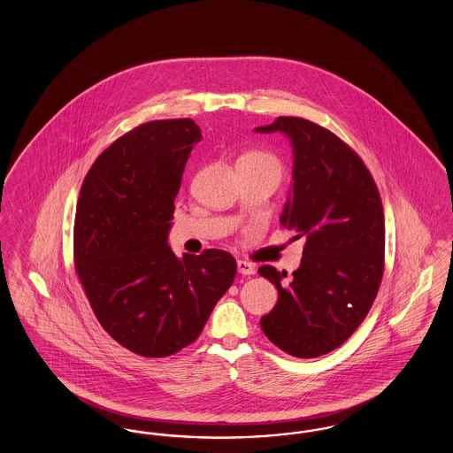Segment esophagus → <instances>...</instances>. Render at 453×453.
I'll list each match as a JSON object with an SVG mask.
<instances>
[{"label":"esophagus","instance_id":"34e87169","mask_svg":"<svg viewBox=\"0 0 453 453\" xmlns=\"http://www.w3.org/2000/svg\"><path fill=\"white\" fill-rule=\"evenodd\" d=\"M237 272H239L241 275H244V277H246V275L250 277V275H255L257 270H255V266H253L251 263L239 259V261H237Z\"/></svg>","mask_w":453,"mask_h":453}]
</instances>
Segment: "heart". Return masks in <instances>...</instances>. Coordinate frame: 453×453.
<instances>
[{
	"label": "heart",
	"mask_w": 453,
	"mask_h": 453,
	"mask_svg": "<svg viewBox=\"0 0 453 453\" xmlns=\"http://www.w3.org/2000/svg\"><path fill=\"white\" fill-rule=\"evenodd\" d=\"M241 159L250 161V163L258 165V166L265 168V170H270V172L275 173V174L279 176V180H280L283 166H281L280 159H279L277 156H273V154H270V152L251 151L246 152Z\"/></svg>",
	"instance_id": "1"
}]
</instances>
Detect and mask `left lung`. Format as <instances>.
<instances>
[{"label":"left lung","instance_id":"1","mask_svg":"<svg viewBox=\"0 0 453 453\" xmlns=\"http://www.w3.org/2000/svg\"><path fill=\"white\" fill-rule=\"evenodd\" d=\"M255 130L290 139L292 190L280 224L305 239L301 266L287 285V272L259 268L279 290L277 305L259 323L285 353L316 358L343 345L375 301L386 250L382 200L360 156L333 132L299 117Z\"/></svg>","mask_w":453,"mask_h":453}]
</instances>
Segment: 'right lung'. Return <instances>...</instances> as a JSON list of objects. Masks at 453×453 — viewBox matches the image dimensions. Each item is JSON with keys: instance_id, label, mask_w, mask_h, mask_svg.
<instances>
[{"instance_id": "1", "label": "right lung", "mask_w": 453, "mask_h": 453, "mask_svg": "<svg viewBox=\"0 0 453 453\" xmlns=\"http://www.w3.org/2000/svg\"><path fill=\"white\" fill-rule=\"evenodd\" d=\"M200 127L152 120L119 137L83 181L74 217V263L96 319L146 358L194 343L236 277L222 250L178 258L168 244L174 198Z\"/></svg>"}]
</instances>
